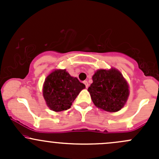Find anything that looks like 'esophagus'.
<instances>
[{"label": "esophagus", "mask_w": 159, "mask_h": 159, "mask_svg": "<svg viewBox=\"0 0 159 159\" xmlns=\"http://www.w3.org/2000/svg\"><path fill=\"white\" fill-rule=\"evenodd\" d=\"M84 84H85V87L87 88V89H88V88H89V82H88L87 81H84Z\"/></svg>", "instance_id": "obj_1"}]
</instances>
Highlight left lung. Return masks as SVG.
Masks as SVG:
<instances>
[{
	"label": "left lung",
	"instance_id": "8db88e82",
	"mask_svg": "<svg viewBox=\"0 0 159 159\" xmlns=\"http://www.w3.org/2000/svg\"><path fill=\"white\" fill-rule=\"evenodd\" d=\"M92 80L88 91L95 106L109 112L124 107L129 94V85L118 70H98Z\"/></svg>",
	"mask_w": 159,
	"mask_h": 159
}]
</instances>
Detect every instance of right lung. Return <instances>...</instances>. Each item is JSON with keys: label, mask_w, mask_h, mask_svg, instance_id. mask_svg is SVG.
Instances as JSON below:
<instances>
[{"label": "right lung", "mask_w": 159, "mask_h": 159, "mask_svg": "<svg viewBox=\"0 0 159 159\" xmlns=\"http://www.w3.org/2000/svg\"><path fill=\"white\" fill-rule=\"evenodd\" d=\"M84 88L83 83L70 76L66 70H55L44 81L43 95L51 110L62 111L69 109L72 102Z\"/></svg>", "instance_id": "obj_1"}]
</instances>
